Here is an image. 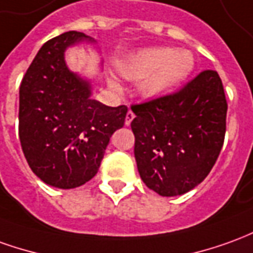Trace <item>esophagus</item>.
Wrapping results in <instances>:
<instances>
[{
    "instance_id": "1",
    "label": "esophagus",
    "mask_w": 253,
    "mask_h": 253,
    "mask_svg": "<svg viewBox=\"0 0 253 253\" xmlns=\"http://www.w3.org/2000/svg\"><path fill=\"white\" fill-rule=\"evenodd\" d=\"M132 119H134V114H132L131 111H128L126 115V121H125V125H126V126H130V123H131Z\"/></svg>"
}]
</instances>
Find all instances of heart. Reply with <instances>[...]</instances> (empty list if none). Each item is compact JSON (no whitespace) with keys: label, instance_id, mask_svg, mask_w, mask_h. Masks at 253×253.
Returning a JSON list of instances; mask_svg holds the SVG:
<instances>
[{"label":"heart","instance_id":"heart-1","mask_svg":"<svg viewBox=\"0 0 253 253\" xmlns=\"http://www.w3.org/2000/svg\"><path fill=\"white\" fill-rule=\"evenodd\" d=\"M193 67V56L189 52L155 47L132 57L123 74L130 79H144L141 90L146 96H162L178 87L190 75ZM111 84L118 87L115 82Z\"/></svg>","mask_w":253,"mask_h":253}]
</instances>
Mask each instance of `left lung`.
Listing matches in <instances>:
<instances>
[{"label":"left lung","mask_w":253,"mask_h":253,"mask_svg":"<svg viewBox=\"0 0 253 253\" xmlns=\"http://www.w3.org/2000/svg\"><path fill=\"white\" fill-rule=\"evenodd\" d=\"M131 111L134 156L148 188L169 197L204 181L225 141L227 101L218 72L204 70L175 93Z\"/></svg>","instance_id":"obj_1"}]
</instances>
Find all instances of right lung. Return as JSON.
<instances>
[{
	"label": "right lung",
	"instance_id": "obj_1",
	"mask_svg": "<svg viewBox=\"0 0 253 253\" xmlns=\"http://www.w3.org/2000/svg\"><path fill=\"white\" fill-rule=\"evenodd\" d=\"M82 40L68 31L49 40L30 64L19 91V138L35 175L74 189L96 175L111 135L125 125L127 107L91 100V87L68 70L64 52Z\"/></svg>",
	"mask_w": 253,
	"mask_h": 253
}]
</instances>
